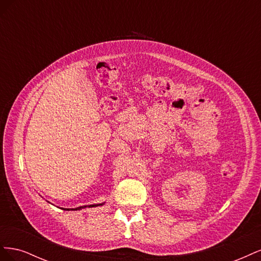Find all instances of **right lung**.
Listing matches in <instances>:
<instances>
[{
	"mask_svg": "<svg viewBox=\"0 0 261 261\" xmlns=\"http://www.w3.org/2000/svg\"><path fill=\"white\" fill-rule=\"evenodd\" d=\"M103 203H98V204H90V206L88 207H98V206H102ZM87 206H84V207H78V208H75V209H63V210H80L82 208H86Z\"/></svg>",
	"mask_w": 261,
	"mask_h": 261,
	"instance_id": "1",
	"label": "right lung"
}]
</instances>
